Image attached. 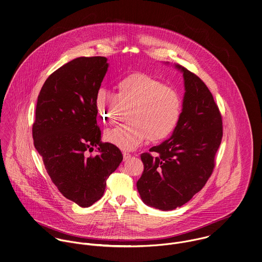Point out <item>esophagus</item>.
Segmentation results:
<instances>
[{"instance_id": "esophagus-1", "label": "esophagus", "mask_w": 262, "mask_h": 262, "mask_svg": "<svg viewBox=\"0 0 262 262\" xmlns=\"http://www.w3.org/2000/svg\"><path fill=\"white\" fill-rule=\"evenodd\" d=\"M122 156H123V160L126 161V160H128V159L130 158L132 155H130L129 153H127V152H123V153H122Z\"/></svg>"}]
</instances>
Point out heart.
Listing matches in <instances>:
<instances>
[{
  "instance_id": "1",
  "label": "heart",
  "mask_w": 262,
  "mask_h": 262,
  "mask_svg": "<svg viewBox=\"0 0 262 262\" xmlns=\"http://www.w3.org/2000/svg\"><path fill=\"white\" fill-rule=\"evenodd\" d=\"M115 89V96L104 90L98 91L97 108L112 123L122 108L129 107V122L109 130L106 134L107 142L122 151H133L147 139L159 142L175 130L182 111V98L176 90L142 73L120 79Z\"/></svg>"
}]
</instances>
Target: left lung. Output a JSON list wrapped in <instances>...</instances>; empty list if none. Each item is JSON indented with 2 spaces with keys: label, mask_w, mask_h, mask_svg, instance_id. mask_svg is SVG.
I'll return each instance as SVG.
<instances>
[{
  "label": "left lung",
  "mask_w": 262,
  "mask_h": 262,
  "mask_svg": "<svg viewBox=\"0 0 262 262\" xmlns=\"http://www.w3.org/2000/svg\"><path fill=\"white\" fill-rule=\"evenodd\" d=\"M169 64V62H164ZM184 81L180 120L172 136L141 159L144 171L137 182L144 204L172 210L180 208L207 183L223 137L219 108L206 84L179 64Z\"/></svg>",
  "instance_id": "8db88e82"
}]
</instances>
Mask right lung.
Listing matches in <instances>:
<instances>
[{"label":"right lung","mask_w":262,"mask_h":262,"mask_svg":"<svg viewBox=\"0 0 262 262\" xmlns=\"http://www.w3.org/2000/svg\"><path fill=\"white\" fill-rule=\"evenodd\" d=\"M109 63L104 56L77 57L53 73L38 95L32 127L34 147L59 192L81 208L99 201L106 180L122 161L102 143L96 95ZM98 148L99 155L85 151Z\"/></svg>","instance_id":"1"}]
</instances>
